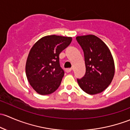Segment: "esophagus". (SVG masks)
Listing matches in <instances>:
<instances>
[{
    "label": "esophagus",
    "mask_w": 130,
    "mask_h": 130,
    "mask_svg": "<svg viewBox=\"0 0 130 130\" xmlns=\"http://www.w3.org/2000/svg\"><path fill=\"white\" fill-rule=\"evenodd\" d=\"M71 71H72L71 68H68V69H66V72H67V73H70V72H71Z\"/></svg>",
    "instance_id": "obj_1"
}]
</instances>
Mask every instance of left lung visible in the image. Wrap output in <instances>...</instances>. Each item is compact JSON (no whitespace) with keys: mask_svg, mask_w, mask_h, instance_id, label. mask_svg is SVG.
Instances as JSON below:
<instances>
[{"mask_svg":"<svg viewBox=\"0 0 130 130\" xmlns=\"http://www.w3.org/2000/svg\"><path fill=\"white\" fill-rule=\"evenodd\" d=\"M76 40L83 50L86 66L85 76L77 79L78 85L88 94H99L108 88L114 77L111 53L105 42L94 35L77 36Z\"/></svg>","mask_w":130,"mask_h":130,"instance_id":"obj_1","label":"left lung"}]
</instances>
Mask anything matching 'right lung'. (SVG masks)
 Wrapping results in <instances>:
<instances>
[{"label": "right lung", "instance_id": "1", "mask_svg": "<svg viewBox=\"0 0 130 130\" xmlns=\"http://www.w3.org/2000/svg\"><path fill=\"white\" fill-rule=\"evenodd\" d=\"M71 41V37L46 36L32 47L27 58L25 73L36 93L50 94L59 88L64 75L59 56Z\"/></svg>", "mask_w": 130, "mask_h": 130}]
</instances>
